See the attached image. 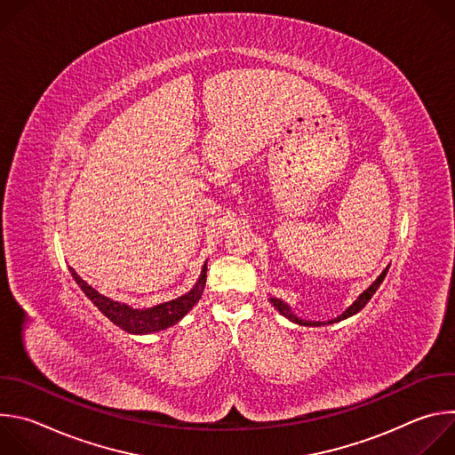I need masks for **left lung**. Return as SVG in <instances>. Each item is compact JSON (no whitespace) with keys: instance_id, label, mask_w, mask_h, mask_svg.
I'll return each instance as SVG.
<instances>
[{"instance_id":"8db88e82","label":"left lung","mask_w":455,"mask_h":455,"mask_svg":"<svg viewBox=\"0 0 455 455\" xmlns=\"http://www.w3.org/2000/svg\"><path fill=\"white\" fill-rule=\"evenodd\" d=\"M387 272H388V267L379 274V277L363 291V293H360V297L342 313V315H339L337 318H333V320H328V322H315V320H302V318H299L293 311H291V307L286 304V302H283L281 299H275V297H270V302L275 306V309H279V313L281 315H284L286 318H290L291 322H295V323H299V326H328V323H335V322H340V320H344V318H349V316H353V315H356L360 309H363V306L371 300V297L376 293V290L379 288V284L383 283V279H385V275H387Z\"/></svg>"}]
</instances>
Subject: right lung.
Listing matches in <instances>:
<instances>
[{"label": "right lung", "mask_w": 455, "mask_h": 455, "mask_svg": "<svg viewBox=\"0 0 455 455\" xmlns=\"http://www.w3.org/2000/svg\"><path fill=\"white\" fill-rule=\"evenodd\" d=\"M70 272H72V277L76 279V283L86 293V297L115 323V326L122 328L127 333H133V335L156 333V331L174 326V323L180 322L192 309V306L202 299L205 281H207V263H205L198 283L194 284V288L190 291H187L185 295L172 299L169 302H162V304L148 307V309H137V307H132L127 304H122L118 300H113L109 297H104L95 288H92L86 281H83L74 268H70Z\"/></svg>", "instance_id": "right-lung-1"}]
</instances>
